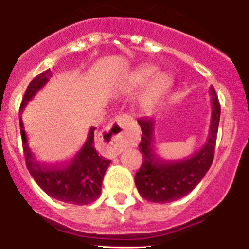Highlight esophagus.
Returning a JSON list of instances; mask_svg holds the SVG:
<instances>
[{"mask_svg":"<svg viewBox=\"0 0 249 249\" xmlns=\"http://www.w3.org/2000/svg\"><path fill=\"white\" fill-rule=\"evenodd\" d=\"M131 121L130 116L122 115L116 117V119L108 125V127L105 131L104 137L107 138L111 146V152L113 156H117L122 152L124 147V130L130 126Z\"/></svg>","mask_w":249,"mask_h":249,"instance_id":"obj_1","label":"esophagus"}]
</instances>
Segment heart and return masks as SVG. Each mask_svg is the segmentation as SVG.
Returning <instances> with one entry per match:
<instances>
[{
  "mask_svg": "<svg viewBox=\"0 0 249 249\" xmlns=\"http://www.w3.org/2000/svg\"><path fill=\"white\" fill-rule=\"evenodd\" d=\"M156 67H152V65L142 67L136 72L133 81L138 85L145 84V83H147L149 81L150 77L156 73ZM170 85V77L165 75V73H157L156 76H154V78L148 83L144 95H142V102L144 107L150 108L158 104V103L162 99V97L166 95Z\"/></svg>",
  "mask_w": 249,
  "mask_h": 249,
  "instance_id": "b5f03b06",
  "label": "heart"
}]
</instances>
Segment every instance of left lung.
Instances as JSON below:
<instances>
[{
    "instance_id": "obj_1",
    "label": "left lung",
    "mask_w": 249,
    "mask_h": 249,
    "mask_svg": "<svg viewBox=\"0 0 249 249\" xmlns=\"http://www.w3.org/2000/svg\"><path fill=\"white\" fill-rule=\"evenodd\" d=\"M210 95L212 116L206 144L193 156L181 160H165L159 157L154 146V121L138 119L142 132L139 151L144 161L134 176V182L144 199L159 204L178 200L192 192L210 170L220 119V103L213 87L210 88Z\"/></svg>"
}]
</instances>
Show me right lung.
<instances>
[{
  "label": "right lung",
  "instance_id": "right-lung-1",
  "mask_svg": "<svg viewBox=\"0 0 249 249\" xmlns=\"http://www.w3.org/2000/svg\"><path fill=\"white\" fill-rule=\"evenodd\" d=\"M53 76L50 69L36 76L25 90L23 101L19 107V127H21L22 142L25 165L34 180L39 187L51 198L72 205H88L93 202L101 196L103 177L111 160L99 156L95 148V130L91 127L84 146L67 164L45 165L37 160L35 153L28 145L27 134L22 122L21 113L25 105L33 99L37 91L44 87Z\"/></svg>",
  "mask_w": 249,
  "mask_h": 249
}]
</instances>
